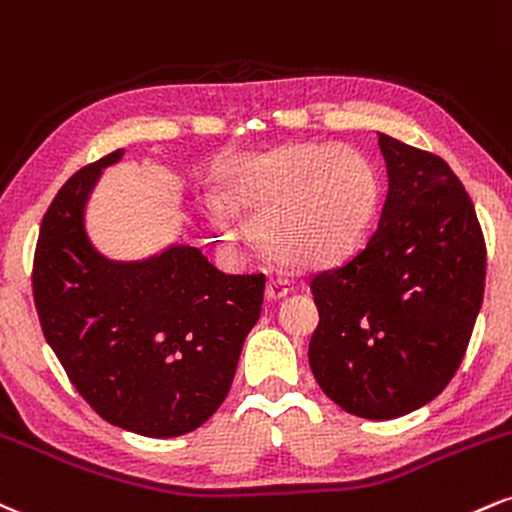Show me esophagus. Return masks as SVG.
Returning a JSON list of instances; mask_svg holds the SVG:
<instances>
[{
  "mask_svg": "<svg viewBox=\"0 0 512 512\" xmlns=\"http://www.w3.org/2000/svg\"><path fill=\"white\" fill-rule=\"evenodd\" d=\"M292 292V282L290 280H282V278H270L268 287H266V297L268 302H275V299L287 297Z\"/></svg>",
  "mask_w": 512,
  "mask_h": 512,
  "instance_id": "esophagus-1",
  "label": "esophagus"
}]
</instances>
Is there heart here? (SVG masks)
Segmentation results:
<instances>
[{"mask_svg":"<svg viewBox=\"0 0 512 512\" xmlns=\"http://www.w3.org/2000/svg\"><path fill=\"white\" fill-rule=\"evenodd\" d=\"M232 208L256 220L263 249L292 268H328L362 244L378 206V179L364 155L345 146L292 143L263 153L230 186ZM218 234L246 230L218 215Z\"/></svg>","mask_w":512,"mask_h":512,"instance_id":"heart-1","label":"heart"}]
</instances>
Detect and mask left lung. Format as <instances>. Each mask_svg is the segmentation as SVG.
I'll return each mask as SVG.
<instances>
[{
	"label": "left lung",
	"mask_w": 512,
	"mask_h": 512,
	"mask_svg": "<svg viewBox=\"0 0 512 512\" xmlns=\"http://www.w3.org/2000/svg\"><path fill=\"white\" fill-rule=\"evenodd\" d=\"M388 194L364 249L311 278L318 386L362 419L431 402L465 357L484 299L486 246L465 186L434 153L378 134Z\"/></svg>",
	"instance_id": "8db88e82"
}]
</instances>
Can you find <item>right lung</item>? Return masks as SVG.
I'll return each mask as SVG.
<instances>
[{
    "label": "right lung",
    "instance_id": "obj_1",
    "mask_svg": "<svg viewBox=\"0 0 512 512\" xmlns=\"http://www.w3.org/2000/svg\"><path fill=\"white\" fill-rule=\"evenodd\" d=\"M114 150L78 170L42 218L33 294L42 333L78 393L102 419L150 438L189 434L222 405L263 275H227L198 246L105 256L86 227L88 201Z\"/></svg>",
    "mask_w": 512,
    "mask_h": 512
}]
</instances>
